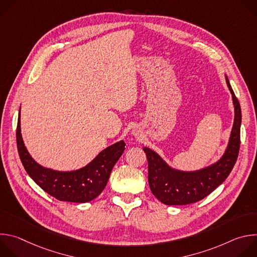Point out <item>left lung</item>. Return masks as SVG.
<instances>
[{"label":"left lung","instance_id":"1","mask_svg":"<svg viewBox=\"0 0 257 257\" xmlns=\"http://www.w3.org/2000/svg\"><path fill=\"white\" fill-rule=\"evenodd\" d=\"M226 82L234 104V123L225 153L215 163L195 171H182L170 166L158 153L144 146L149 162V183L153 194L164 204L185 205L197 202L210 194L228 178L237 161L240 149L242 121L240 103L227 75Z\"/></svg>","mask_w":257,"mask_h":257}]
</instances>
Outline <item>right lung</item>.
<instances>
[{
  "label": "right lung",
  "instance_id": "1",
  "mask_svg": "<svg viewBox=\"0 0 257 257\" xmlns=\"http://www.w3.org/2000/svg\"><path fill=\"white\" fill-rule=\"evenodd\" d=\"M16 138L20 160L29 177L51 196L68 202L85 203L97 197L104 189L115 164L125 151V142L120 140L107 146L80 169L57 171L46 168L30 156L24 144L20 126V109Z\"/></svg>",
  "mask_w": 257,
  "mask_h": 257
}]
</instances>
